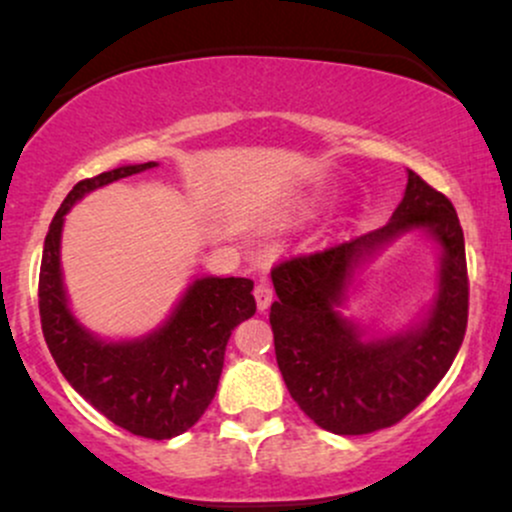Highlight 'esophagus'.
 I'll return each instance as SVG.
<instances>
[{"mask_svg":"<svg viewBox=\"0 0 512 512\" xmlns=\"http://www.w3.org/2000/svg\"><path fill=\"white\" fill-rule=\"evenodd\" d=\"M272 298H274V291H272V286L269 284H257L255 286V301H257V308L260 310H267L269 305H272Z\"/></svg>","mask_w":512,"mask_h":512,"instance_id":"obj_1","label":"esophagus"}]
</instances>
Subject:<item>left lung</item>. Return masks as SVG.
<instances>
[{"instance_id":"left-lung-1","label":"left lung","mask_w":512,"mask_h":512,"mask_svg":"<svg viewBox=\"0 0 512 512\" xmlns=\"http://www.w3.org/2000/svg\"><path fill=\"white\" fill-rule=\"evenodd\" d=\"M414 227L431 232L444 248L437 301L416 331L366 343L336 305L362 257ZM272 281L269 322L284 383L293 402L337 436H363L402 421L443 380L467 330L460 219L450 199L414 170L387 226L274 264Z\"/></svg>"}]
</instances>
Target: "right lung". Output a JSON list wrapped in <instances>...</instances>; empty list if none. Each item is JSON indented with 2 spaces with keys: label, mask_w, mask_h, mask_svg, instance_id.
I'll list each match as a JSON object with an SVG mask.
<instances>
[{
  "label": "right lung",
  "mask_w": 512,
  "mask_h": 512,
  "mask_svg": "<svg viewBox=\"0 0 512 512\" xmlns=\"http://www.w3.org/2000/svg\"><path fill=\"white\" fill-rule=\"evenodd\" d=\"M154 166V161L122 166L76 182L45 236L38 305L45 342L67 383L115 426L134 436L168 440L195 426L214 399L233 327L257 310L252 281L204 276L154 334L103 342L76 322L60 269L64 216L76 199Z\"/></svg>",
  "instance_id": "right-lung-1"
}]
</instances>
